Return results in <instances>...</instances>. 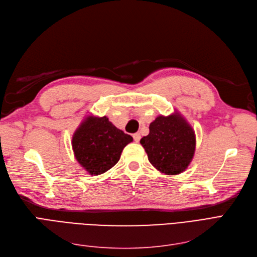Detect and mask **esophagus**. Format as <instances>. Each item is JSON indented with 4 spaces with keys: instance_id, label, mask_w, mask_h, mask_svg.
Returning a JSON list of instances; mask_svg holds the SVG:
<instances>
[{
    "instance_id": "34e87169",
    "label": "esophagus",
    "mask_w": 257,
    "mask_h": 257,
    "mask_svg": "<svg viewBox=\"0 0 257 257\" xmlns=\"http://www.w3.org/2000/svg\"><path fill=\"white\" fill-rule=\"evenodd\" d=\"M133 138H134V140H135L136 142H139L140 141V139H141V135H140V133H135L133 135Z\"/></svg>"
}]
</instances>
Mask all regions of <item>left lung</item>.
Instances as JSON below:
<instances>
[{"mask_svg": "<svg viewBox=\"0 0 257 257\" xmlns=\"http://www.w3.org/2000/svg\"><path fill=\"white\" fill-rule=\"evenodd\" d=\"M156 169L165 175H179L190 164L195 151V135L178 112L158 116L150 124V134L140 140Z\"/></svg>", "mask_w": 257, "mask_h": 257, "instance_id": "1", "label": "left lung"}]
</instances>
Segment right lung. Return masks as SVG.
Returning <instances> with one entry per match:
<instances>
[{"instance_id": "1", "label": "right lung", "mask_w": 257, "mask_h": 257, "mask_svg": "<svg viewBox=\"0 0 257 257\" xmlns=\"http://www.w3.org/2000/svg\"><path fill=\"white\" fill-rule=\"evenodd\" d=\"M133 137L117 128L106 116H88L72 138V149L78 163L91 176L112 168Z\"/></svg>"}]
</instances>
